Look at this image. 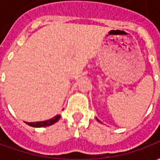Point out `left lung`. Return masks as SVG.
Listing matches in <instances>:
<instances>
[{"label": "left lung", "mask_w": 160, "mask_h": 160, "mask_svg": "<svg viewBox=\"0 0 160 160\" xmlns=\"http://www.w3.org/2000/svg\"><path fill=\"white\" fill-rule=\"evenodd\" d=\"M96 119H97V121H98V122H100V121H99V120H98V118H96ZM101 123H102V122H101Z\"/></svg>", "instance_id": "obj_1"}]
</instances>
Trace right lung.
<instances>
[{"label": "right lung", "mask_w": 160, "mask_h": 160, "mask_svg": "<svg viewBox=\"0 0 160 160\" xmlns=\"http://www.w3.org/2000/svg\"><path fill=\"white\" fill-rule=\"evenodd\" d=\"M60 118H61V116L60 115H56L55 118H51L49 120L42 121V122H26V123L29 126H32V127L34 128H42V127H48V126H50L52 124L56 123V122H58Z\"/></svg>", "instance_id": "add662e5"}]
</instances>
